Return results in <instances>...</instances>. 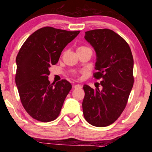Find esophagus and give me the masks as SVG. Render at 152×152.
<instances>
[{"mask_svg": "<svg viewBox=\"0 0 152 152\" xmlns=\"http://www.w3.org/2000/svg\"><path fill=\"white\" fill-rule=\"evenodd\" d=\"M74 88L75 89H80L82 88V86L80 85V84H75L74 86Z\"/></svg>", "mask_w": 152, "mask_h": 152, "instance_id": "1", "label": "esophagus"}]
</instances>
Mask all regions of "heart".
I'll use <instances>...</instances> for the list:
<instances>
[{
  "label": "heart",
  "instance_id": "b5f03b06",
  "mask_svg": "<svg viewBox=\"0 0 152 152\" xmlns=\"http://www.w3.org/2000/svg\"><path fill=\"white\" fill-rule=\"evenodd\" d=\"M85 48H89L88 47H86V46H80V47H79L78 48V50H82V49H85Z\"/></svg>",
  "mask_w": 152,
  "mask_h": 152
}]
</instances>
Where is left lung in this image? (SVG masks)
Segmentation results:
<instances>
[{
    "instance_id": "left-lung-1",
    "label": "left lung",
    "mask_w": 152,
    "mask_h": 152,
    "mask_svg": "<svg viewBox=\"0 0 152 152\" xmlns=\"http://www.w3.org/2000/svg\"><path fill=\"white\" fill-rule=\"evenodd\" d=\"M85 39L96 53L93 76L102 79V89L84 84L82 102L84 117L95 127L114 123L121 115L133 86V58L127 42L109 29L85 32Z\"/></svg>"
}]
</instances>
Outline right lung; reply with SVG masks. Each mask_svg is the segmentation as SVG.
<instances>
[{"label":"right lung","mask_w":152,"mask_h":152,"mask_svg":"<svg viewBox=\"0 0 152 152\" xmlns=\"http://www.w3.org/2000/svg\"><path fill=\"white\" fill-rule=\"evenodd\" d=\"M80 32L45 27L32 33L20 48L15 82L23 106L33 119L50 122L60 115L72 85L65 79L51 84L49 68L58 63L64 48Z\"/></svg>","instance_id":"obj_1"}]
</instances>
